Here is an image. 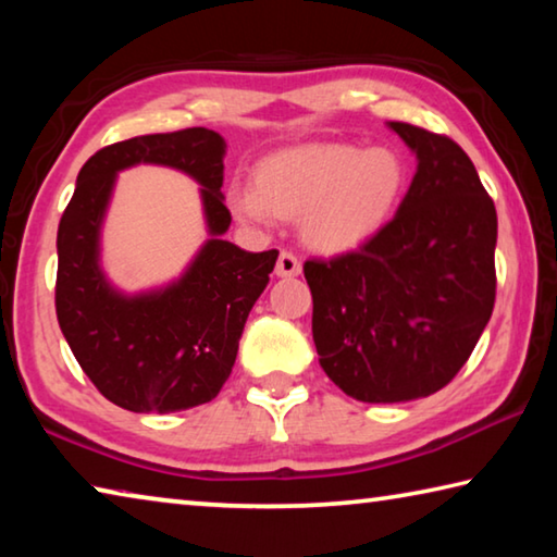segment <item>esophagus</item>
<instances>
[{"instance_id": "34e87169", "label": "esophagus", "mask_w": 557, "mask_h": 557, "mask_svg": "<svg viewBox=\"0 0 557 557\" xmlns=\"http://www.w3.org/2000/svg\"><path fill=\"white\" fill-rule=\"evenodd\" d=\"M275 272L280 277H297L301 272V262L292 250H280V258H277V265Z\"/></svg>"}]
</instances>
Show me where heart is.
Here are the masks:
<instances>
[{"label":"heart","instance_id":"heart-1","mask_svg":"<svg viewBox=\"0 0 557 557\" xmlns=\"http://www.w3.org/2000/svg\"><path fill=\"white\" fill-rule=\"evenodd\" d=\"M405 186L403 159L385 147L314 143L280 149L256 169V186L235 182L228 203L250 223L301 215L319 250H351L388 221Z\"/></svg>","mask_w":557,"mask_h":557}]
</instances>
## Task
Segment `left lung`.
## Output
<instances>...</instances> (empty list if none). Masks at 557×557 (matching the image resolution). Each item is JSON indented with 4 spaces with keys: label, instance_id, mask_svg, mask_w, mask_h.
Masks as SVG:
<instances>
[{
    "label": "left lung",
    "instance_id": "1",
    "mask_svg": "<svg viewBox=\"0 0 557 557\" xmlns=\"http://www.w3.org/2000/svg\"><path fill=\"white\" fill-rule=\"evenodd\" d=\"M391 127L418 154L398 213L358 250L305 262L319 363L361 403L445 388L496 299V209L471 159L447 135Z\"/></svg>",
    "mask_w": 557,
    "mask_h": 557
}]
</instances>
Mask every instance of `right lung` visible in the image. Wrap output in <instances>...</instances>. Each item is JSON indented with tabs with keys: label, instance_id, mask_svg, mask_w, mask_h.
<instances>
[{
	"label": "right lung",
	"instance_id": "obj_1",
	"mask_svg": "<svg viewBox=\"0 0 557 557\" xmlns=\"http://www.w3.org/2000/svg\"><path fill=\"white\" fill-rule=\"evenodd\" d=\"M223 152V137L206 127L108 145L83 164L61 215L55 317L83 373L125 410L176 412L213 400L275 268L277 250L245 252L221 238L231 225L221 194ZM139 161L182 168L205 186L214 238L174 286L122 298L99 272L97 235L114 174Z\"/></svg>",
	"mask_w": 557,
	"mask_h": 557
}]
</instances>
